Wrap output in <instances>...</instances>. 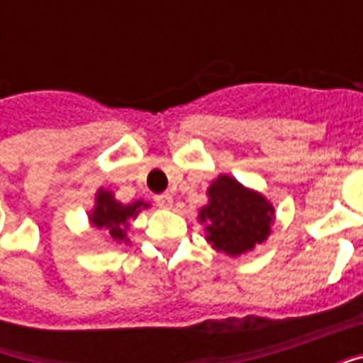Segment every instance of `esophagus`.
I'll use <instances>...</instances> for the list:
<instances>
[{"instance_id":"1","label":"esophagus","mask_w":363,"mask_h":363,"mask_svg":"<svg viewBox=\"0 0 363 363\" xmlns=\"http://www.w3.org/2000/svg\"><path fill=\"white\" fill-rule=\"evenodd\" d=\"M155 204H157L159 208H165V210H169V208H173V196H171L169 192H163V194L155 196Z\"/></svg>"}]
</instances>
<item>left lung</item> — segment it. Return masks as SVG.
Here are the masks:
<instances>
[{
	"instance_id": "8db88e82",
	"label": "left lung",
	"mask_w": 363,
	"mask_h": 363,
	"mask_svg": "<svg viewBox=\"0 0 363 363\" xmlns=\"http://www.w3.org/2000/svg\"><path fill=\"white\" fill-rule=\"evenodd\" d=\"M206 194L208 204L198 210V221L212 249L237 259L270 237L276 210L262 192L247 189L231 174H220Z\"/></svg>"
}]
</instances>
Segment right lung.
Returning a JSON list of instances; mask_svg holds the SVG:
<instances>
[{"mask_svg": "<svg viewBox=\"0 0 363 363\" xmlns=\"http://www.w3.org/2000/svg\"><path fill=\"white\" fill-rule=\"evenodd\" d=\"M150 202L134 200L130 204H122L114 198V192L106 189H99L95 194V206L89 212L91 228L103 229L111 237L112 243H130L128 229L130 221L135 220L142 210H147Z\"/></svg>", "mask_w": 363, "mask_h": 363, "instance_id": "1", "label": "right lung"}]
</instances>
